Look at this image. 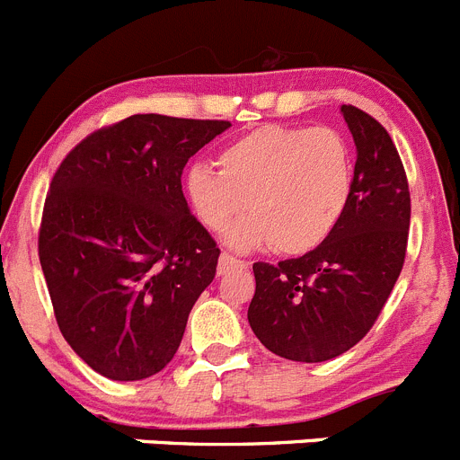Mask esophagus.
I'll return each instance as SVG.
<instances>
[{
    "label": "esophagus",
    "mask_w": 460,
    "mask_h": 460,
    "mask_svg": "<svg viewBox=\"0 0 460 460\" xmlns=\"http://www.w3.org/2000/svg\"><path fill=\"white\" fill-rule=\"evenodd\" d=\"M246 267H249V262L237 260L230 253H221V258H218V274H226L230 270H246Z\"/></svg>",
    "instance_id": "obj_1"
}]
</instances>
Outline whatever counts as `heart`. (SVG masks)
<instances>
[{
    "label": "heart",
    "mask_w": 460,
    "mask_h": 460,
    "mask_svg": "<svg viewBox=\"0 0 460 460\" xmlns=\"http://www.w3.org/2000/svg\"><path fill=\"white\" fill-rule=\"evenodd\" d=\"M217 165L186 172V200L211 233L249 202L251 217L227 237L234 249L274 243L280 253H306L329 237L350 198V149L332 126H260L227 142Z\"/></svg>",
    "instance_id": "1"
}]
</instances>
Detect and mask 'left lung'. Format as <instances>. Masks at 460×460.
I'll return each instance as SVG.
<instances>
[{
	"mask_svg": "<svg viewBox=\"0 0 460 460\" xmlns=\"http://www.w3.org/2000/svg\"><path fill=\"white\" fill-rule=\"evenodd\" d=\"M357 147L350 198L320 246L279 265L255 262L249 323L260 343L292 361L334 359L376 324L403 270L410 189L385 126L341 105Z\"/></svg>",
	"mask_w": 460,
	"mask_h": 460,
	"instance_id": "left-lung-1",
	"label": "left lung"
}]
</instances>
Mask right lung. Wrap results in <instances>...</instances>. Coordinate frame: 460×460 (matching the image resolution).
Returning a JSON list of instances; mask_svg holds the SVG:
<instances>
[{
	"mask_svg": "<svg viewBox=\"0 0 460 460\" xmlns=\"http://www.w3.org/2000/svg\"><path fill=\"white\" fill-rule=\"evenodd\" d=\"M230 121L133 115L78 142L50 181L39 260L59 332L110 380L164 371L217 276L181 190L189 158Z\"/></svg>",
	"mask_w": 460,
	"mask_h": 460,
	"instance_id": "right-lung-1",
	"label": "right lung"
}]
</instances>
